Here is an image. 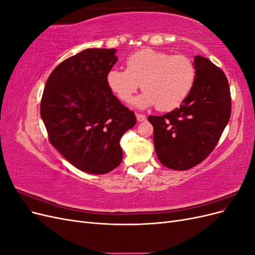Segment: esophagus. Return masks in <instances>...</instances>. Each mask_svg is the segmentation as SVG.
<instances>
[{
  "instance_id": "34e87169",
  "label": "esophagus",
  "mask_w": 255,
  "mask_h": 255,
  "mask_svg": "<svg viewBox=\"0 0 255 255\" xmlns=\"http://www.w3.org/2000/svg\"><path fill=\"white\" fill-rule=\"evenodd\" d=\"M136 117H137V120L139 121V122H141V121H145L146 120V117L144 115H142V114H139V113H137L136 114Z\"/></svg>"
}]
</instances>
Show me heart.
<instances>
[{"mask_svg": "<svg viewBox=\"0 0 255 255\" xmlns=\"http://www.w3.org/2000/svg\"><path fill=\"white\" fill-rule=\"evenodd\" d=\"M126 70L114 68L106 75L107 86L122 102H129L141 88L143 94L135 104H156L159 111H171L188 97L196 81L194 61L183 54L141 49L126 58Z\"/></svg>", "mask_w": 255, "mask_h": 255, "instance_id": "heart-1", "label": "heart"}]
</instances>
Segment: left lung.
Instances as JSON below:
<instances>
[{
  "label": "left lung",
  "instance_id": "1",
  "mask_svg": "<svg viewBox=\"0 0 255 255\" xmlns=\"http://www.w3.org/2000/svg\"><path fill=\"white\" fill-rule=\"evenodd\" d=\"M194 64V87L179 109L148 117L156 155L174 170H187L210 155L231 117L232 100L225 72L202 56H195Z\"/></svg>",
  "mask_w": 255,
  "mask_h": 255
}]
</instances>
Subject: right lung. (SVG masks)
<instances>
[{"label":"right lung","mask_w":255,"mask_h":255,"mask_svg":"<svg viewBox=\"0 0 255 255\" xmlns=\"http://www.w3.org/2000/svg\"><path fill=\"white\" fill-rule=\"evenodd\" d=\"M115 49H86L65 59L45 83L40 114L51 144L82 171L104 174L122 160L120 139L136 116L116 98L106 75Z\"/></svg>","instance_id":"add662e5"}]
</instances>
